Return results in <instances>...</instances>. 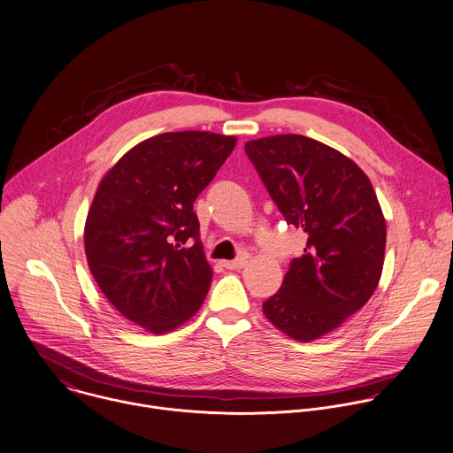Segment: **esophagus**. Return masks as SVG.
Masks as SVG:
<instances>
[{
    "label": "esophagus",
    "instance_id": "obj_1",
    "mask_svg": "<svg viewBox=\"0 0 453 453\" xmlns=\"http://www.w3.org/2000/svg\"><path fill=\"white\" fill-rule=\"evenodd\" d=\"M246 264H248V258H237V260H232V262H223V267H226V269H230V271H239V269H242V267H246Z\"/></svg>",
    "mask_w": 453,
    "mask_h": 453
}]
</instances>
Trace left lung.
I'll return each instance as SVG.
<instances>
[{
  "label": "left lung",
  "instance_id": "8db88e82",
  "mask_svg": "<svg viewBox=\"0 0 453 453\" xmlns=\"http://www.w3.org/2000/svg\"><path fill=\"white\" fill-rule=\"evenodd\" d=\"M244 151L287 223L307 234L264 312L292 339L314 341L364 307L380 283L387 223L378 196L355 161L309 137H264Z\"/></svg>",
  "mask_w": 453,
  "mask_h": 453
}]
</instances>
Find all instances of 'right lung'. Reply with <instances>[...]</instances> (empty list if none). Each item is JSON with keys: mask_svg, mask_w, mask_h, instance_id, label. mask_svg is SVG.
<instances>
[{"mask_svg": "<svg viewBox=\"0 0 453 453\" xmlns=\"http://www.w3.org/2000/svg\"><path fill=\"white\" fill-rule=\"evenodd\" d=\"M237 144L211 132H172L127 152L102 179L84 226L89 271L125 318L152 334L188 321L212 269L193 202Z\"/></svg>", "mask_w": 453, "mask_h": 453, "instance_id": "obj_1", "label": "right lung"}]
</instances>
